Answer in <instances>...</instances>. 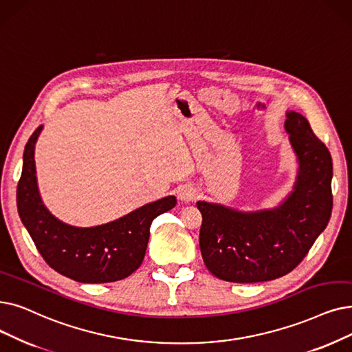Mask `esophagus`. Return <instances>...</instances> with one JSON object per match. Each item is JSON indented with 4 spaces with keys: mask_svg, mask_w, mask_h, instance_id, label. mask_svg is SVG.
<instances>
[{
    "mask_svg": "<svg viewBox=\"0 0 352 352\" xmlns=\"http://www.w3.org/2000/svg\"><path fill=\"white\" fill-rule=\"evenodd\" d=\"M197 195H198L197 190H195L194 187H191V186H184V187H181V188H179V191H178L179 200H181V201H186V203L194 201L195 198H197Z\"/></svg>",
    "mask_w": 352,
    "mask_h": 352,
    "instance_id": "esophagus-1",
    "label": "esophagus"
}]
</instances>
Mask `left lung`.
I'll use <instances>...</instances> for the list:
<instances>
[{
	"instance_id": "obj_1",
	"label": "left lung",
	"mask_w": 352,
	"mask_h": 352,
	"mask_svg": "<svg viewBox=\"0 0 352 352\" xmlns=\"http://www.w3.org/2000/svg\"><path fill=\"white\" fill-rule=\"evenodd\" d=\"M285 131L298 161L292 191L273 208L241 211L197 201L200 249L214 276L234 283L285 276L308 254L332 211V158L303 115L287 111Z\"/></svg>"
}]
</instances>
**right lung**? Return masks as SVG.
<instances>
[{"mask_svg":"<svg viewBox=\"0 0 352 352\" xmlns=\"http://www.w3.org/2000/svg\"><path fill=\"white\" fill-rule=\"evenodd\" d=\"M43 126L24 148L17 187L20 219L50 267L82 283H108L128 278L144 261L149 227L177 204L174 195L136 208L126 216L94 227H76L54 217L44 206L36 175L34 148Z\"/></svg>","mask_w":352,"mask_h":352,"instance_id":"add662e5","label":"right lung"}]
</instances>
